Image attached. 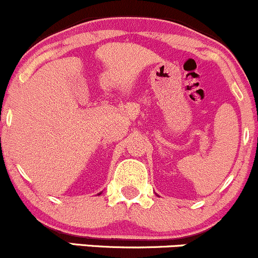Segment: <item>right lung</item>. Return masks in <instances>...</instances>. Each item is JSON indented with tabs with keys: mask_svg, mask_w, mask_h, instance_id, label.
Instances as JSON below:
<instances>
[{
	"mask_svg": "<svg viewBox=\"0 0 258 258\" xmlns=\"http://www.w3.org/2000/svg\"><path fill=\"white\" fill-rule=\"evenodd\" d=\"M100 194H101V192H100ZM100 194H98V195H100Z\"/></svg>",
	"mask_w": 258,
	"mask_h": 258,
	"instance_id": "right-lung-1",
	"label": "right lung"
}]
</instances>
